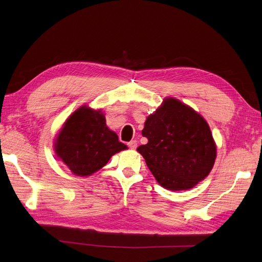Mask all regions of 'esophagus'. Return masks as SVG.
I'll return each instance as SVG.
<instances>
[{"label": "esophagus", "mask_w": 262, "mask_h": 262, "mask_svg": "<svg viewBox=\"0 0 262 262\" xmlns=\"http://www.w3.org/2000/svg\"><path fill=\"white\" fill-rule=\"evenodd\" d=\"M128 146L130 149H135L136 147H138V142L136 141H131L128 143Z\"/></svg>", "instance_id": "esophagus-1"}]
</instances>
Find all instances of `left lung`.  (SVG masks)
Returning a JSON list of instances; mask_svg holds the SVG:
<instances>
[{"mask_svg":"<svg viewBox=\"0 0 262 262\" xmlns=\"http://www.w3.org/2000/svg\"><path fill=\"white\" fill-rule=\"evenodd\" d=\"M148 143L138 151L160 183L170 191L189 190L212 169L216 146L203 116L175 98H166L145 121Z\"/></svg>","mask_w":262,"mask_h":262,"instance_id":"8db88e82","label":"left lung"}]
</instances>
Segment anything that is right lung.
<instances>
[{"label":"right lung","instance_id":"add662e5","mask_svg":"<svg viewBox=\"0 0 262 262\" xmlns=\"http://www.w3.org/2000/svg\"><path fill=\"white\" fill-rule=\"evenodd\" d=\"M127 148L106 127L101 111L85 105L69 116L54 144L56 156L80 177L102 168L112 156Z\"/></svg>","mask_w":262,"mask_h":262}]
</instances>
